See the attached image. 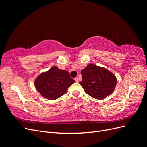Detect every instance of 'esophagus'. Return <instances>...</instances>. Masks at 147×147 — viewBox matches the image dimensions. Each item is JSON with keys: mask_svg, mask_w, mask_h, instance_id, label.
<instances>
[{"mask_svg": "<svg viewBox=\"0 0 147 147\" xmlns=\"http://www.w3.org/2000/svg\"><path fill=\"white\" fill-rule=\"evenodd\" d=\"M74 80H75L76 82H78V78H74Z\"/></svg>", "mask_w": 147, "mask_h": 147, "instance_id": "esophagus-1", "label": "esophagus"}]
</instances>
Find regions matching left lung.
<instances>
[{"instance_id":"1","label":"left lung","mask_w":147,"mask_h":147,"mask_svg":"<svg viewBox=\"0 0 147 147\" xmlns=\"http://www.w3.org/2000/svg\"><path fill=\"white\" fill-rule=\"evenodd\" d=\"M81 74L82 81L79 82L80 85L86 94L94 99H104L115 89L116 76L104 67L89 64L81 71Z\"/></svg>"}]
</instances>
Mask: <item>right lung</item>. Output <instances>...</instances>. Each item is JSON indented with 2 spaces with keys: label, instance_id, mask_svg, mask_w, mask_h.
<instances>
[{
  "label": "right lung",
  "instance_id": "1",
  "mask_svg": "<svg viewBox=\"0 0 147 147\" xmlns=\"http://www.w3.org/2000/svg\"><path fill=\"white\" fill-rule=\"evenodd\" d=\"M74 82L67 71L54 66L38 76L34 81V86L43 97L49 100H56L66 93Z\"/></svg>",
  "mask_w": 147,
  "mask_h": 147
}]
</instances>
